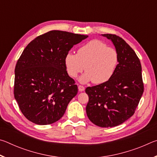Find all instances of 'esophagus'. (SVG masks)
<instances>
[{"label":"esophagus","instance_id":"obj_1","mask_svg":"<svg viewBox=\"0 0 157 157\" xmlns=\"http://www.w3.org/2000/svg\"><path fill=\"white\" fill-rule=\"evenodd\" d=\"M84 89H85V88L83 86H81V85H79L78 86V90H79V91H84Z\"/></svg>","mask_w":157,"mask_h":157}]
</instances>
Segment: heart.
Wrapping results in <instances>:
<instances>
[{
    "label": "heart",
    "instance_id": "b5f03b06",
    "mask_svg": "<svg viewBox=\"0 0 157 157\" xmlns=\"http://www.w3.org/2000/svg\"><path fill=\"white\" fill-rule=\"evenodd\" d=\"M118 61L116 50L107 47V44L98 39L83 45L77 54L68 52L64 58L66 70L73 78L84 69L86 71L79 78L83 84L93 81L94 84H100L109 80L115 73Z\"/></svg>",
    "mask_w": 157,
    "mask_h": 157
}]
</instances>
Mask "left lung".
I'll return each instance as SVG.
<instances>
[{
    "instance_id": "left-lung-1",
    "label": "left lung",
    "mask_w": 157,
    "mask_h": 157,
    "mask_svg": "<svg viewBox=\"0 0 157 157\" xmlns=\"http://www.w3.org/2000/svg\"><path fill=\"white\" fill-rule=\"evenodd\" d=\"M102 36L112 42L119 61L109 80L85 92L89 95L86 111L90 121L101 127L119 125L133 116L144 90L140 60L131 47L116 34Z\"/></svg>"
}]
</instances>
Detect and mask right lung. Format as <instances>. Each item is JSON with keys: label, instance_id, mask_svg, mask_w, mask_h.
<instances>
[{"label": "right lung", "instance_id": "add662e5", "mask_svg": "<svg viewBox=\"0 0 157 157\" xmlns=\"http://www.w3.org/2000/svg\"><path fill=\"white\" fill-rule=\"evenodd\" d=\"M88 35L51 30L37 36L23 50L15 67L14 94L21 112L33 123H54L78 94L64 58Z\"/></svg>", "mask_w": 157, "mask_h": 157}]
</instances>
